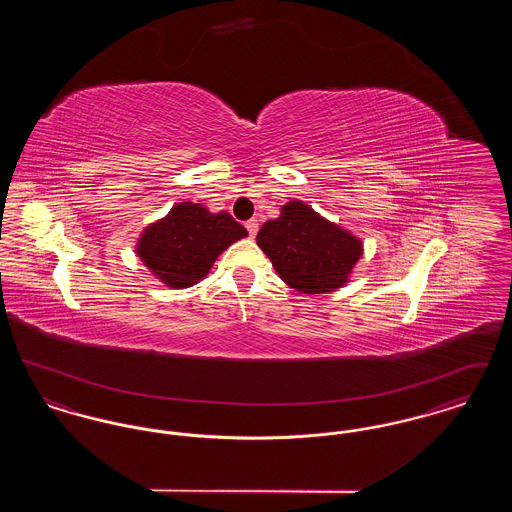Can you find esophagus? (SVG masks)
<instances>
[{"label":"esophagus","mask_w":512,"mask_h":512,"mask_svg":"<svg viewBox=\"0 0 512 512\" xmlns=\"http://www.w3.org/2000/svg\"><path fill=\"white\" fill-rule=\"evenodd\" d=\"M245 228H247L249 238H255L257 232H259V222L255 219L247 220V222H245Z\"/></svg>","instance_id":"34e87169"}]
</instances>
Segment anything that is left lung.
Segmentation results:
<instances>
[{
    "mask_svg": "<svg viewBox=\"0 0 512 512\" xmlns=\"http://www.w3.org/2000/svg\"><path fill=\"white\" fill-rule=\"evenodd\" d=\"M278 276L303 293L332 292L363 253L361 242L336 224L318 217L303 201L284 205L278 219L268 220L257 234Z\"/></svg>",
    "mask_w": 512,
    "mask_h": 512,
    "instance_id": "8db88e82",
    "label": "left lung"
}]
</instances>
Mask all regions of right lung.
Returning a JSON list of instances; mask_svg holds the SVG:
<instances>
[{"instance_id": "add662e5", "label": "right lung", "mask_w": 512, "mask_h": 512, "mask_svg": "<svg viewBox=\"0 0 512 512\" xmlns=\"http://www.w3.org/2000/svg\"><path fill=\"white\" fill-rule=\"evenodd\" d=\"M247 230L228 213L213 215L197 203H180L159 222L147 226L138 255L171 288H188L213 267L220 253Z\"/></svg>"}]
</instances>
